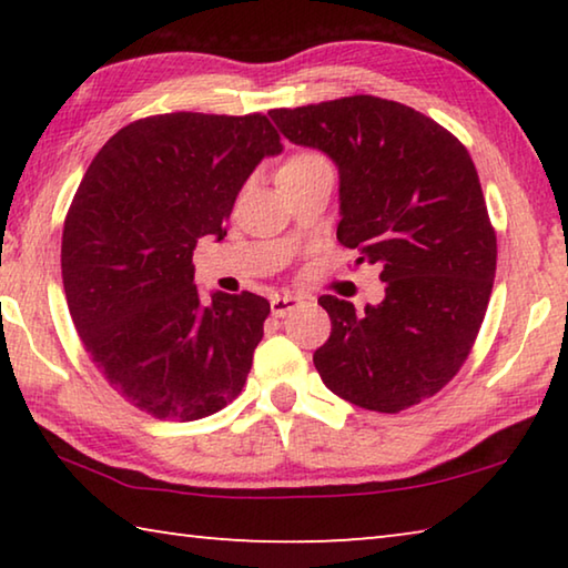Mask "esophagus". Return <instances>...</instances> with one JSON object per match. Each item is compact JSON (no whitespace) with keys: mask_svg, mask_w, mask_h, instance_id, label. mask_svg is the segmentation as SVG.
I'll use <instances>...</instances> for the list:
<instances>
[{"mask_svg":"<svg viewBox=\"0 0 568 568\" xmlns=\"http://www.w3.org/2000/svg\"><path fill=\"white\" fill-rule=\"evenodd\" d=\"M303 301L297 295H275L273 301H271V311H273V315L275 318H283V315H287L291 311H295L297 305H301Z\"/></svg>","mask_w":568,"mask_h":568,"instance_id":"1","label":"esophagus"}]
</instances>
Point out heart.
Segmentation results:
<instances>
[{
    "label": "heart",
    "mask_w": 568,
    "mask_h": 568,
    "mask_svg": "<svg viewBox=\"0 0 568 568\" xmlns=\"http://www.w3.org/2000/svg\"><path fill=\"white\" fill-rule=\"evenodd\" d=\"M331 168L328 158L318 150H297L293 155H287V160L277 170V178H293V175H305V172L313 170H323Z\"/></svg>",
    "instance_id": "1"
}]
</instances>
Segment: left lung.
I'll return each mask as SVG.
<instances>
[{
	"instance_id": "1",
	"label": "left lung",
	"mask_w": 568,
	"mask_h": 568,
	"mask_svg": "<svg viewBox=\"0 0 568 568\" xmlns=\"http://www.w3.org/2000/svg\"><path fill=\"white\" fill-rule=\"evenodd\" d=\"M295 145L341 172L338 243L381 265L386 297L365 305L321 295L331 338L313 355L335 396L400 413L454 381L484 323L496 275V230L468 150L408 104L353 94L271 110Z\"/></svg>"
}]
</instances>
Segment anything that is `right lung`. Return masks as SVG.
Instances as JSON below:
<instances>
[{"instance_id": "obj_1", "label": "right lung", "mask_w": 568, "mask_h": 568, "mask_svg": "<svg viewBox=\"0 0 568 568\" xmlns=\"http://www.w3.org/2000/svg\"><path fill=\"white\" fill-rule=\"evenodd\" d=\"M283 150L261 112H168L124 124L77 187L62 230V283L92 363L134 408L197 420L243 390L271 303H200L192 250L225 237L257 162Z\"/></svg>"}]
</instances>
